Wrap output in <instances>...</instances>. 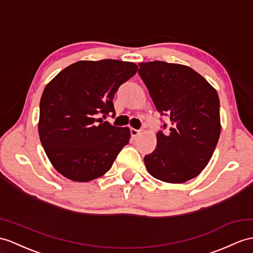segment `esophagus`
Masks as SVG:
<instances>
[{"label": "esophagus", "instance_id": "esophagus-1", "mask_svg": "<svg viewBox=\"0 0 253 253\" xmlns=\"http://www.w3.org/2000/svg\"><path fill=\"white\" fill-rule=\"evenodd\" d=\"M130 132H131V136H132L133 138H136V137L138 136V134L140 133V131H139V130H136V128H131Z\"/></svg>", "mask_w": 253, "mask_h": 253}]
</instances>
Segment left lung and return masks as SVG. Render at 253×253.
Instances as JSON below:
<instances>
[{
    "instance_id": "1",
    "label": "left lung",
    "mask_w": 253,
    "mask_h": 253,
    "mask_svg": "<svg viewBox=\"0 0 253 253\" xmlns=\"http://www.w3.org/2000/svg\"><path fill=\"white\" fill-rule=\"evenodd\" d=\"M138 74L158 112L170 121L168 133H157L156 149L144 158L147 170L169 183L192 179L206 168L219 140L217 91L199 73L181 64L139 63Z\"/></svg>"
}]
</instances>
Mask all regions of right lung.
<instances>
[{
	"label": "right lung",
	"instance_id": "add662e5",
	"mask_svg": "<svg viewBox=\"0 0 253 253\" xmlns=\"http://www.w3.org/2000/svg\"><path fill=\"white\" fill-rule=\"evenodd\" d=\"M137 72L133 62L78 61L61 71L42 92L39 134L53 168L73 181L96 179L128 144V127L103 118L113 114L114 95Z\"/></svg>",
	"mask_w": 253,
	"mask_h": 253
}]
</instances>
